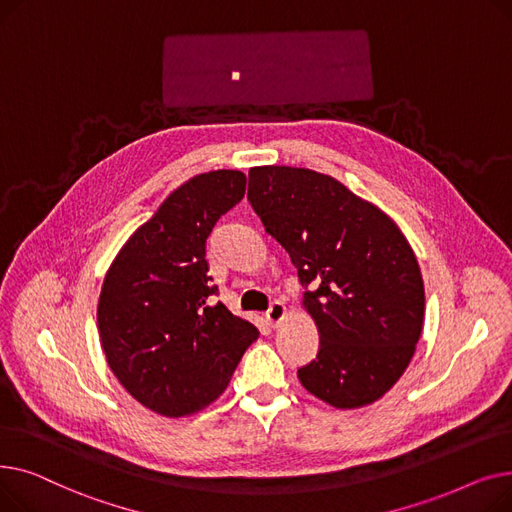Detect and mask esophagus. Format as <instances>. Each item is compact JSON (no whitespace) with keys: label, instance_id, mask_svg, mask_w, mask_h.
<instances>
[{"label":"esophagus","instance_id":"1","mask_svg":"<svg viewBox=\"0 0 512 512\" xmlns=\"http://www.w3.org/2000/svg\"><path fill=\"white\" fill-rule=\"evenodd\" d=\"M284 317H286V305H284V303H280V301H274V303L270 305V309L265 311L267 324H270L272 328H276Z\"/></svg>","mask_w":512,"mask_h":512}]
</instances>
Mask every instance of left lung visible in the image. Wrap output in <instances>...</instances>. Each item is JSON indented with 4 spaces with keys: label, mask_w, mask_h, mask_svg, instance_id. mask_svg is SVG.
I'll return each instance as SVG.
<instances>
[{
    "label": "left lung",
    "mask_w": 512,
    "mask_h": 512,
    "mask_svg": "<svg viewBox=\"0 0 512 512\" xmlns=\"http://www.w3.org/2000/svg\"><path fill=\"white\" fill-rule=\"evenodd\" d=\"M247 199L299 270L319 330L301 384L336 409L382 398L409 367L425 317L405 234L336 178L305 168H251Z\"/></svg>",
    "instance_id": "1"
}]
</instances>
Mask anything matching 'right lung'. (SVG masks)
I'll use <instances>...</instances> for the list:
<instances>
[{
    "label": "right lung",
    "instance_id": "1",
    "mask_svg": "<svg viewBox=\"0 0 512 512\" xmlns=\"http://www.w3.org/2000/svg\"><path fill=\"white\" fill-rule=\"evenodd\" d=\"M238 170L199 174L178 186L126 240L105 274L97 326L107 363L143 407L182 417L228 386L257 340L251 321L215 303L205 242L245 197Z\"/></svg>",
    "mask_w": 512,
    "mask_h": 512
}]
</instances>
